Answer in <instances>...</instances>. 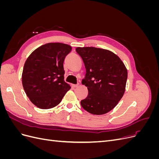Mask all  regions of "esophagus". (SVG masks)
<instances>
[{"label": "esophagus", "mask_w": 159, "mask_h": 159, "mask_svg": "<svg viewBox=\"0 0 159 159\" xmlns=\"http://www.w3.org/2000/svg\"><path fill=\"white\" fill-rule=\"evenodd\" d=\"M78 84H72L71 85V86L73 88H76V87H78Z\"/></svg>", "instance_id": "1"}]
</instances>
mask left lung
Wrapping results in <instances>:
<instances>
[{
  "instance_id": "8db88e82",
  "label": "left lung",
  "mask_w": 159,
  "mask_h": 159,
  "mask_svg": "<svg viewBox=\"0 0 159 159\" xmlns=\"http://www.w3.org/2000/svg\"><path fill=\"white\" fill-rule=\"evenodd\" d=\"M86 70L82 84L88 95L81 101L85 111L93 115H103L112 110L122 98L125 90L127 70L123 62L114 53L94 47L77 48Z\"/></svg>"
}]
</instances>
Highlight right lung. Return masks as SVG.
Returning <instances> with one entry per match:
<instances>
[{
	"label": "right lung",
	"instance_id": "add662e5",
	"mask_svg": "<svg viewBox=\"0 0 159 159\" xmlns=\"http://www.w3.org/2000/svg\"><path fill=\"white\" fill-rule=\"evenodd\" d=\"M71 47L62 43H48L38 48L24 66L23 88L30 102L40 109L56 107L70 89L64 81V61Z\"/></svg>",
	"mask_w": 159,
	"mask_h": 159
}]
</instances>
